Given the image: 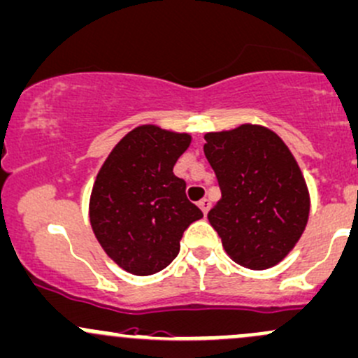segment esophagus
Returning <instances> with one entry per match:
<instances>
[{"label":"esophagus","mask_w":358,"mask_h":358,"mask_svg":"<svg viewBox=\"0 0 358 358\" xmlns=\"http://www.w3.org/2000/svg\"><path fill=\"white\" fill-rule=\"evenodd\" d=\"M198 206H199V210L203 211V215H206L210 211V206H211V203L208 201V199H201V201L198 203Z\"/></svg>","instance_id":"esophagus-1"}]
</instances>
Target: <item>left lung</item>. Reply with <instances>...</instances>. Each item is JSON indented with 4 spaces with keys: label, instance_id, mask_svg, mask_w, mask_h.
<instances>
[{
    "label": "left lung",
    "instance_id": "8db88e82",
    "mask_svg": "<svg viewBox=\"0 0 358 358\" xmlns=\"http://www.w3.org/2000/svg\"><path fill=\"white\" fill-rule=\"evenodd\" d=\"M205 140L222 191L208 220L225 252L249 270L275 266L301 239L309 218V193L294 155L263 126L206 133Z\"/></svg>",
    "mask_w": 358,
    "mask_h": 358
}]
</instances>
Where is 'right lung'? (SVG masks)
Returning a JSON list of instances; mask_svg holds the SVG:
<instances>
[{"instance_id":"right-lung-1","label":"right lung","mask_w":358,"mask_h":358,"mask_svg":"<svg viewBox=\"0 0 358 358\" xmlns=\"http://www.w3.org/2000/svg\"><path fill=\"white\" fill-rule=\"evenodd\" d=\"M191 136L140 126L103 162L90 198V224L102 249L138 276L162 271L179 255L180 237L201 210L186 196L174 165Z\"/></svg>"}]
</instances>
